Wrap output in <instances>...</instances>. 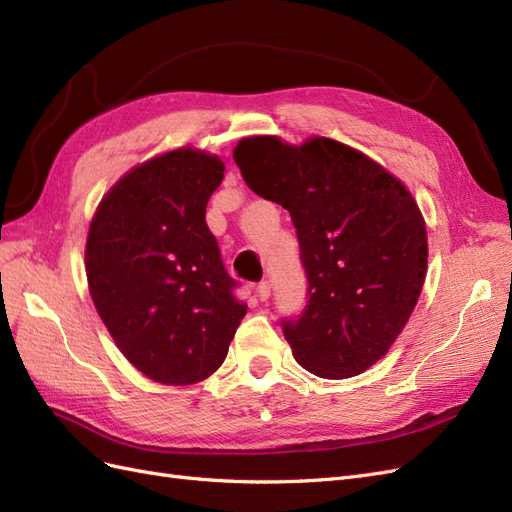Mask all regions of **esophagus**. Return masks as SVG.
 <instances>
[{
  "instance_id": "34e87169",
  "label": "esophagus",
  "mask_w": 512,
  "mask_h": 512,
  "mask_svg": "<svg viewBox=\"0 0 512 512\" xmlns=\"http://www.w3.org/2000/svg\"><path fill=\"white\" fill-rule=\"evenodd\" d=\"M256 292H258L260 301H267V299L271 297V284H269V282H260L258 288H256Z\"/></svg>"
}]
</instances>
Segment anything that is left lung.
Returning a JSON list of instances; mask_svg holds the SVG:
<instances>
[{"label": "left lung", "instance_id": "obj_1", "mask_svg": "<svg viewBox=\"0 0 512 512\" xmlns=\"http://www.w3.org/2000/svg\"><path fill=\"white\" fill-rule=\"evenodd\" d=\"M247 188L288 209L307 273V305L284 320L297 363L314 376L363 374L389 352L427 273L423 213L389 170L333 138L288 145L241 138Z\"/></svg>", "mask_w": 512, "mask_h": 512}]
</instances>
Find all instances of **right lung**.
<instances>
[{
  "label": "right lung",
  "instance_id": "1",
  "mask_svg": "<svg viewBox=\"0 0 512 512\" xmlns=\"http://www.w3.org/2000/svg\"><path fill=\"white\" fill-rule=\"evenodd\" d=\"M224 168L194 147L162 153L123 175L89 224L91 299L121 354L162 384L209 378L247 312L205 222Z\"/></svg>",
  "mask_w": 512,
  "mask_h": 512
}]
</instances>
